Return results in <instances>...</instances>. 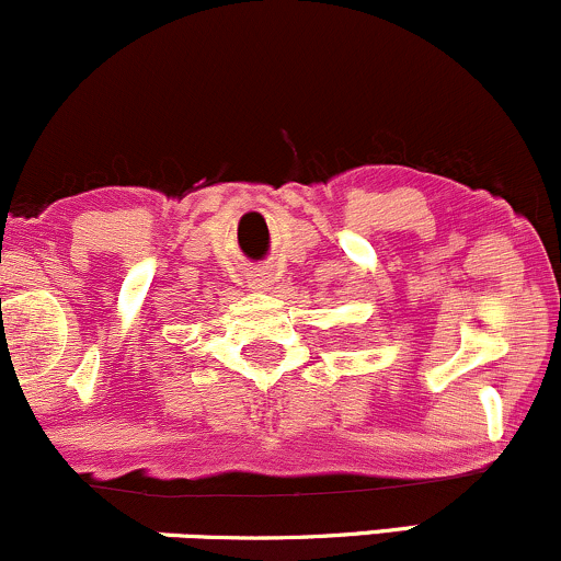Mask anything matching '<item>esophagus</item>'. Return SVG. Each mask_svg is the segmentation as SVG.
<instances>
[{"instance_id":"esophagus-1","label":"esophagus","mask_w":561,"mask_h":561,"mask_svg":"<svg viewBox=\"0 0 561 561\" xmlns=\"http://www.w3.org/2000/svg\"><path fill=\"white\" fill-rule=\"evenodd\" d=\"M248 287L253 289V293H266V289L272 287V274L263 272V268H255V272L248 274Z\"/></svg>"}]
</instances>
